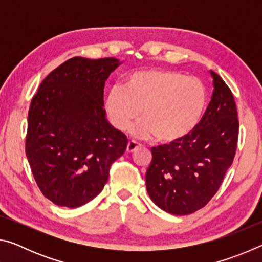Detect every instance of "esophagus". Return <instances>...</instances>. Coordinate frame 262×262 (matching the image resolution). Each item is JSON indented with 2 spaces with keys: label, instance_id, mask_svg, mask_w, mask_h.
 Wrapping results in <instances>:
<instances>
[{
  "label": "esophagus",
  "instance_id": "obj_1",
  "mask_svg": "<svg viewBox=\"0 0 262 262\" xmlns=\"http://www.w3.org/2000/svg\"><path fill=\"white\" fill-rule=\"evenodd\" d=\"M140 143H137L136 141H129L127 144V152H133L135 151L137 148H140Z\"/></svg>",
  "mask_w": 262,
  "mask_h": 262
}]
</instances>
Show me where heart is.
<instances>
[{
    "instance_id": "1",
    "label": "heart",
    "mask_w": 262,
    "mask_h": 262,
    "mask_svg": "<svg viewBox=\"0 0 262 262\" xmlns=\"http://www.w3.org/2000/svg\"><path fill=\"white\" fill-rule=\"evenodd\" d=\"M104 107L115 129L125 132L142 110L135 135H156L164 143L186 139L200 125L207 108V89L200 79L176 70H137L125 78L123 86L107 91Z\"/></svg>"
}]
</instances>
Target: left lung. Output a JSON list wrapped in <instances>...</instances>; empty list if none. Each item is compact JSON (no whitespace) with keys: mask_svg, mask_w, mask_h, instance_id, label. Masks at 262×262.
<instances>
[{"mask_svg":"<svg viewBox=\"0 0 262 262\" xmlns=\"http://www.w3.org/2000/svg\"><path fill=\"white\" fill-rule=\"evenodd\" d=\"M210 74L214 92L196 129L179 142L151 148L152 161L145 173L148 194L173 215L205 207L236 155L239 121L233 95L219 75Z\"/></svg>","mask_w":262,"mask_h":262,"instance_id":"left-lung-1","label":"left lung"}]
</instances>
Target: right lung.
<instances>
[{
    "instance_id": "right-lung-1",
    "label": "right lung",
    "mask_w": 262,
    "mask_h": 262,
    "mask_svg": "<svg viewBox=\"0 0 262 262\" xmlns=\"http://www.w3.org/2000/svg\"><path fill=\"white\" fill-rule=\"evenodd\" d=\"M121 62L75 56L48 75L31 101L25 151L41 193L76 208L104 188L128 140L106 119L104 85Z\"/></svg>"
}]
</instances>
